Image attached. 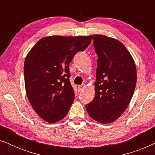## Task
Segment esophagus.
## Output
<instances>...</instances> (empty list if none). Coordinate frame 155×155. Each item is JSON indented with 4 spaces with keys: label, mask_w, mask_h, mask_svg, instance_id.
<instances>
[{
    "label": "esophagus",
    "mask_w": 155,
    "mask_h": 155,
    "mask_svg": "<svg viewBox=\"0 0 155 155\" xmlns=\"http://www.w3.org/2000/svg\"><path fill=\"white\" fill-rule=\"evenodd\" d=\"M78 90H79V92H81V91L83 90L86 87V86L85 84H80V85H78Z\"/></svg>",
    "instance_id": "obj_1"
}]
</instances>
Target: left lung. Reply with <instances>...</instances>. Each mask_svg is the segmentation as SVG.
I'll list each match as a JSON object with an SVG mask.
<instances>
[{
    "label": "left lung",
    "mask_w": 155,
    "mask_h": 155,
    "mask_svg": "<svg viewBox=\"0 0 155 155\" xmlns=\"http://www.w3.org/2000/svg\"><path fill=\"white\" fill-rule=\"evenodd\" d=\"M94 47L98 55L95 96L85 107L93 119L109 124L130 102L136 85V65L126 46L114 38L94 35Z\"/></svg>",
    "instance_id": "obj_1"
}]
</instances>
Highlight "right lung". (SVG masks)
I'll use <instances>...</instances> for the list:
<instances>
[{"label":"right lung","instance_id":"right-lung-1","mask_svg":"<svg viewBox=\"0 0 155 155\" xmlns=\"http://www.w3.org/2000/svg\"><path fill=\"white\" fill-rule=\"evenodd\" d=\"M92 35L49 36L41 38L27 54L25 84L29 103L45 121L63 119L75 99L70 82L69 65L78 51L90 45Z\"/></svg>","mask_w":155,"mask_h":155}]
</instances>
